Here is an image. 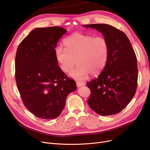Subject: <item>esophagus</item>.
<instances>
[{
  "mask_svg": "<svg viewBox=\"0 0 150 150\" xmlns=\"http://www.w3.org/2000/svg\"><path fill=\"white\" fill-rule=\"evenodd\" d=\"M76 86H78V87H80V86H83V85H85V83H83V82L80 81H76Z\"/></svg>",
  "mask_w": 150,
  "mask_h": 150,
  "instance_id": "obj_1",
  "label": "esophagus"
}]
</instances>
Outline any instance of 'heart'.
<instances>
[{"mask_svg":"<svg viewBox=\"0 0 150 150\" xmlns=\"http://www.w3.org/2000/svg\"><path fill=\"white\" fill-rule=\"evenodd\" d=\"M65 49L59 47L55 52V58L64 73L71 71L70 76L83 79L89 74H100L105 67L110 55V45L103 37L74 33L63 40Z\"/></svg>","mask_w":150,"mask_h":150,"instance_id":"b5f03b06","label":"heart"}]
</instances>
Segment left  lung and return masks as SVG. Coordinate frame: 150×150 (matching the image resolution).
I'll return each instance as SVG.
<instances>
[{
	"instance_id": "1",
	"label": "left lung",
	"mask_w": 150,
	"mask_h": 150,
	"mask_svg": "<svg viewBox=\"0 0 150 150\" xmlns=\"http://www.w3.org/2000/svg\"><path fill=\"white\" fill-rule=\"evenodd\" d=\"M102 33L110 45L107 64L101 74L86 83L91 93L87 103L103 116L120 112L131 101L137 88V59L127 36L108 24L83 25Z\"/></svg>"
}]
</instances>
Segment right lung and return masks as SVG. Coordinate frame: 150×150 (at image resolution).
<instances>
[{
    "mask_svg": "<svg viewBox=\"0 0 150 150\" xmlns=\"http://www.w3.org/2000/svg\"><path fill=\"white\" fill-rule=\"evenodd\" d=\"M67 30L60 27L37 28L19 44L16 80L25 107L35 117L54 119L64 109L67 96L76 88L58 65L55 52Z\"/></svg>",
    "mask_w": 150,
    "mask_h": 150,
    "instance_id": "1",
    "label": "right lung"
}]
</instances>
